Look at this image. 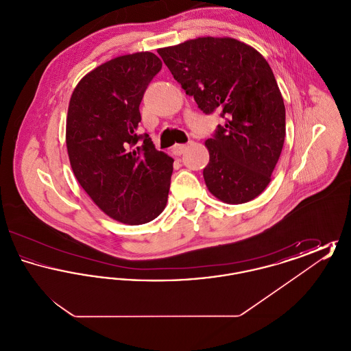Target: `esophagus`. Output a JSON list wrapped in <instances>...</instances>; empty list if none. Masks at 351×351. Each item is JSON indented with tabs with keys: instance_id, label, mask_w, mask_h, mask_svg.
I'll return each instance as SVG.
<instances>
[{
	"instance_id": "obj_1",
	"label": "esophagus",
	"mask_w": 351,
	"mask_h": 351,
	"mask_svg": "<svg viewBox=\"0 0 351 351\" xmlns=\"http://www.w3.org/2000/svg\"><path fill=\"white\" fill-rule=\"evenodd\" d=\"M186 149V145H184V143H176L173 147H172V151H173V154H176V155H182L184 151Z\"/></svg>"
}]
</instances>
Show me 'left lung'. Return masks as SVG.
Instances as JSON below:
<instances>
[{
  "instance_id": "obj_1",
  "label": "left lung",
  "mask_w": 351,
  "mask_h": 351,
  "mask_svg": "<svg viewBox=\"0 0 351 351\" xmlns=\"http://www.w3.org/2000/svg\"><path fill=\"white\" fill-rule=\"evenodd\" d=\"M158 53L205 114L218 112L225 119L205 142L208 189L228 204L259 196L271 182L285 136L283 97L267 60L237 39L213 36Z\"/></svg>"
}]
</instances>
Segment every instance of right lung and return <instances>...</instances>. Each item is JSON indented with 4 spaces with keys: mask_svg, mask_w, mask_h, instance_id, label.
Here are the masks:
<instances>
[{
    "mask_svg": "<svg viewBox=\"0 0 351 351\" xmlns=\"http://www.w3.org/2000/svg\"><path fill=\"white\" fill-rule=\"evenodd\" d=\"M162 69L152 52L123 55L85 75L67 116L68 156L84 191L104 213L142 225L167 204L173 159L138 134L139 105Z\"/></svg>",
    "mask_w": 351,
    "mask_h": 351,
    "instance_id": "1",
    "label": "right lung"
}]
</instances>
